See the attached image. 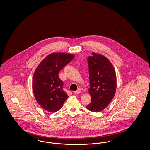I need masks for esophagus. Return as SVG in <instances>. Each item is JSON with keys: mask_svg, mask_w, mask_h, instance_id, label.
I'll return each mask as SVG.
<instances>
[{"mask_svg": "<svg viewBox=\"0 0 150 150\" xmlns=\"http://www.w3.org/2000/svg\"><path fill=\"white\" fill-rule=\"evenodd\" d=\"M81 90L80 89H79L78 90L76 91H74V93H75V94H76V95H78V94H79L80 93H81Z\"/></svg>", "mask_w": 150, "mask_h": 150, "instance_id": "esophagus-1", "label": "esophagus"}]
</instances>
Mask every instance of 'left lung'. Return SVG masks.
Here are the masks:
<instances>
[{
  "label": "left lung",
  "instance_id": "1",
  "mask_svg": "<svg viewBox=\"0 0 150 150\" xmlns=\"http://www.w3.org/2000/svg\"><path fill=\"white\" fill-rule=\"evenodd\" d=\"M87 58L91 103L87 109L100 112L105 109L113 100L117 88V78L113 66L102 55L92 53Z\"/></svg>",
  "mask_w": 150,
  "mask_h": 150
}]
</instances>
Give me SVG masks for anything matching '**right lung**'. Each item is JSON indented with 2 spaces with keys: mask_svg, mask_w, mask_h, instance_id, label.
I'll list each match as a JSON object with an SVG mask.
<instances>
[{
  "mask_svg": "<svg viewBox=\"0 0 150 150\" xmlns=\"http://www.w3.org/2000/svg\"><path fill=\"white\" fill-rule=\"evenodd\" d=\"M74 58V55L64 53H52L41 62L35 71L32 83L34 96L37 103L49 112L58 111L68 98L58 74Z\"/></svg>",
  "mask_w": 150,
  "mask_h": 150,
  "instance_id": "1",
  "label": "right lung"
}]
</instances>
